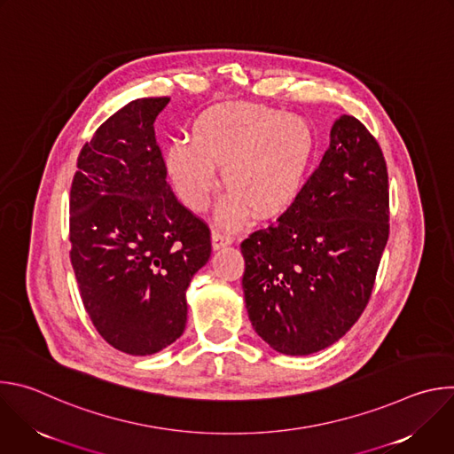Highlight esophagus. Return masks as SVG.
I'll return each instance as SVG.
<instances>
[{"label":"esophagus","instance_id":"34e87169","mask_svg":"<svg viewBox=\"0 0 454 454\" xmlns=\"http://www.w3.org/2000/svg\"><path fill=\"white\" fill-rule=\"evenodd\" d=\"M233 242V235L230 231H223V230H214L212 231V246L214 249L230 246Z\"/></svg>","mask_w":454,"mask_h":454}]
</instances>
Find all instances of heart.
Here are the masks:
<instances>
[{"instance_id": "obj_1", "label": "heart", "mask_w": 454, "mask_h": 454, "mask_svg": "<svg viewBox=\"0 0 454 454\" xmlns=\"http://www.w3.org/2000/svg\"><path fill=\"white\" fill-rule=\"evenodd\" d=\"M312 153V129L303 116L233 106L200 120L192 140L174 142L165 153V168L177 198L203 212L219 186L215 165L224 167L231 190L219 215L235 224L249 208L261 217L286 212L305 183Z\"/></svg>"}]
</instances>
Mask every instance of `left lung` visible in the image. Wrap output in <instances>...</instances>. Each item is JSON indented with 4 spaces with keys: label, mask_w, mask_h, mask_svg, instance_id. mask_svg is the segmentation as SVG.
Returning a JSON list of instances; mask_svg holds the SVG:
<instances>
[{
    "label": "left lung",
    "mask_w": 454,
    "mask_h": 454,
    "mask_svg": "<svg viewBox=\"0 0 454 454\" xmlns=\"http://www.w3.org/2000/svg\"><path fill=\"white\" fill-rule=\"evenodd\" d=\"M387 219L379 144L357 118L341 114L289 210L240 244L254 333L286 356H309L343 338L368 303Z\"/></svg>",
    "instance_id": "1"
}]
</instances>
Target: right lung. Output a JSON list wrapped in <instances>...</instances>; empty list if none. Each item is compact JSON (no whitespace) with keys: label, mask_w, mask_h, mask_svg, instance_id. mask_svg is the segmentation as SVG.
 I'll list each match as a JSON object with an SVG mask.
<instances>
[{"label":"right lung","mask_w":454,"mask_h":454,"mask_svg":"<svg viewBox=\"0 0 454 454\" xmlns=\"http://www.w3.org/2000/svg\"><path fill=\"white\" fill-rule=\"evenodd\" d=\"M170 98H137L81 151L70 192L72 266L98 334L151 356L186 327V289L210 258L208 226L172 193L154 137Z\"/></svg>","instance_id":"obj_1"}]
</instances>
